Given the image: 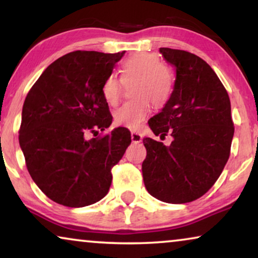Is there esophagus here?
<instances>
[{"label": "esophagus", "instance_id": "34e87169", "mask_svg": "<svg viewBox=\"0 0 258 258\" xmlns=\"http://www.w3.org/2000/svg\"><path fill=\"white\" fill-rule=\"evenodd\" d=\"M142 139H143V136L141 135L140 133L132 132V141H133L134 143H140V142H142Z\"/></svg>", "mask_w": 258, "mask_h": 258}]
</instances>
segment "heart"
<instances>
[{
  "label": "heart",
  "instance_id": "b5f03b06",
  "mask_svg": "<svg viewBox=\"0 0 258 258\" xmlns=\"http://www.w3.org/2000/svg\"><path fill=\"white\" fill-rule=\"evenodd\" d=\"M123 82L136 80L133 95L136 100L126 102L114 112L115 122L129 129H137L149 114V100L155 107L169 101L174 88V79L157 55L139 52L122 63ZM102 96L109 105H116L121 96V81L114 74L105 77Z\"/></svg>",
  "mask_w": 258,
  "mask_h": 258
}]
</instances>
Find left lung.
I'll return each instance as SVG.
<instances>
[{"mask_svg":"<svg viewBox=\"0 0 258 258\" xmlns=\"http://www.w3.org/2000/svg\"><path fill=\"white\" fill-rule=\"evenodd\" d=\"M160 52L175 67L176 79L169 101L148 123L155 135L170 134L172 142L143 139V181L162 202L188 203L203 196L227 164L235 130L230 100L204 59L177 49Z\"/></svg>","mask_w":258,"mask_h":258,"instance_id":"8db88e82","label":"left lung"}]
</instances>
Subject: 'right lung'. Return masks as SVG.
Segmentation results:
<instances>
[{"instance_id":"obj_1","label":"right lung","mask_w":258,"mask_h":258,"mask_svg":"<svg viewBox=\"0 0 258 258\" xmlns=\"http://www.w3.org/2000/svg\"><path fill=\"white\" fill-rule=\"evenodd\" d=\"M124 52H69L42 73L24 100L20 147L33 181L56 203L80 208L103 199L111 168L132 142L119 126L86 139L111 124L102 84Z\"/></svg>"}]
</instances>
